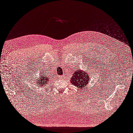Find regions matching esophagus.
I'll use <instances>...</instances> for the list:
<instances>
[{"instance_id": "esophagus-1", "label": "esophagus", "mask_w": 133, "mask_h": 133, "mask_svg": "<svg viewBox=\"0 0 133 133\" xmlns=\"http://www.w3.org/2000/svg\"><path fill=\"white\" fill-rule=\"evenodd\" d=\"M65 76L64 75H61V76H59L58 77L59 78H61V79H63V78H64Z\"/></svg>"}]
</instances>
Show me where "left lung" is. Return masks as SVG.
<instances>
[{
	"mask_svg": "<svg viewBox=\"0 0 133 133\" xmlns=\"http://www.w3.org/2000/svg\"><path fill=\"white\" fill-rule=\"evenodd\" d=\"M89 76L90 74L88 72L80 69L76 70L74 74H73V76L70 78V82L73 85L76 87L79 90H82V89L86 88L85 87L89 82Z\"/></svg>",
	"mask_w": 133,
	"mask_h": 133,
	"instance_id": "8db88e82",
	"label": "left lung"
}]
</instances>
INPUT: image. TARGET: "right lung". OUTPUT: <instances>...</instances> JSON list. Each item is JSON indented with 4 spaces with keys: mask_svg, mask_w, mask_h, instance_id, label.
<instances>
[{
    "mask_svg": "<svg viewBox=\"0 0 133 133\" xmlns=\"http://www.w3.org/2000/svg\"><path fill=\"white\" fill-rule=\"evenodd\" d=\"M49 73L45 72L43 73V74L41 75L39 78L37 79V86L39 88V87L42 88L43 87H45V86H47L49 83L50 82V77H49V76L47 75Z\"/></svg>",
    "mask_w": 133,
    "mask_h": 133,
    "instance_id": "add662e5",
    "label": "right lung"
}]
</instances>
